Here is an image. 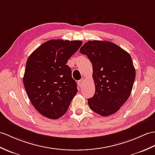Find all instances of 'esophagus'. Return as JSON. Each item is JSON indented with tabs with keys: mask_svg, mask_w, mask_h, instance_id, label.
Instances as JSON below:
<instances>
[{
	"mask_svg": "<svg viewBox=\"0 0 155 155\" xmlns=\"http://www.w3.org/2000/svg\"><path fill=\"white\" fill-rule=\"evenodd\" d=\"M84 78H82V79H81L80 81H78V86H80L81 88H82V86H83V84H84Z\"/></svg>",
	"mask_w": 155,
	"mask_h": 155,
	"instance_id": "1",
	"label": "esophagus"
}]
</instances>
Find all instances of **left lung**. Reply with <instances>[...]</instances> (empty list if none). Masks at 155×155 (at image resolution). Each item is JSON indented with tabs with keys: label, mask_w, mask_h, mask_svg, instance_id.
<instances>
[{
	"label": "left lung",
	"mask_w": 155,
	"mask_h": 155,
	"mask_svg": "<svg viewBox=\"0 0 155 155\" xmlns=\"http://www.w3.org/2000/svg\"><path fill=\"white\" fill-rule=\"evenodd\" d=\"M80 52L93 67L95 94L88 99L90 108L102 116L116 113L129 98L135 81L131 55L112 42L98 40L85 43Z\"/></svg>",
	"instance_id": "obj_1"
}]
</instances>
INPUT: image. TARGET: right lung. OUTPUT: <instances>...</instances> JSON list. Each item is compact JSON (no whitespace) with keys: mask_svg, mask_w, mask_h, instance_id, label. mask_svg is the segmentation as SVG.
<instances>
[{"mask_svg":"<svg viewBox=\"0 0 155 155\" xmlns=\"http://www.w3.org/2000/svg\"><path fill=\"white\" fill-rule=\"evenodd\" d=\"M82 41L51 39L29 56L23 77L27 94L42 116L56 120L67 112L78 92L67 63Z\"/></svg>","mask_w":155,"mask_h":155,"instance_id":"right-lung-1","label":"right lung"}]
</instances>
